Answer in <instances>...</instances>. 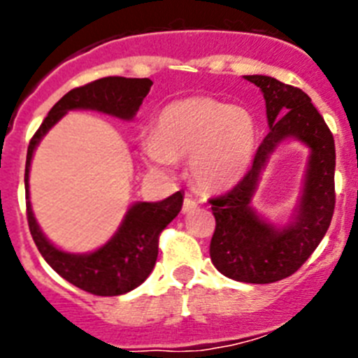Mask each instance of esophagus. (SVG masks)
Wrapping results in <instances>:
<instances>
[{
  "mask_svg": "<svg viewBox=\"0 0 358 358\" xmlns=\"http://www.w3.org/2000/svg\"><path fill=\"white\" fill-rule=\"evenodd\" d=\"M197 208V202L194 199L186 197L185 202H182V213H189V211H194Z\"/></svg>",
  "mask_w": 358,
  "mask_h": 358,
  "instance_id": "esophagus-1",
  "label": "esophagus"
}]
</instances>
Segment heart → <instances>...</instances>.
<instances>
[{
    "label": "heart",
    "instance_id": "1",
    "mask_svg": "<svg viewBox=\"0 0 358 358\" xmlns=\"http://www.w3.org/2000/svg\"><path fill=\"white\" fill-rule=\"evenodd\" d=\"M258 127L249 110L211 96L169 103L156 118L154 134L141 140L152 169L169 170L188 156V176L206 192L227 189L242 179L255 156Z\"/></svg>",
    "mask_w": 358,
    "mask_h": 358
}]
</instances>
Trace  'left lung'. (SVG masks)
I'll return each mask as SVG.
<instances>
[{"mask_svg":"<svg viewBox=\"0 0 358 358\" xmlns=\"http://www.w3.org/2000/svg\"><path fill=\"white\" fill-rule=\"evenodd\" d=\"M265 100L268 134L256 150L248 176L235 188L211 199L217 227L210 256L218 273L243 283H274L301 267L327 235L335 208V143L312 100L299 87L265 75H245ZM309 148L302 194L287 223L274 224L252 206L268 157L281 143Z\"/></svg>","mask_w":358,"mask_h":358,"instance_id":"1","label":"left lung"}]
</instances>
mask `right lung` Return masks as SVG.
<instances>
[{"mask_svg":"<svg viewBox=\"0 0 358 358\" xmlns=\"http://www.w3.org/2000/svg\"><path fill=\"white\" fill-rule=\"evenodd\" d=\"M150 78L106 77L71 90L50 109L34 134L27 152L24 189L31 238L43 258L59 276L94 296H120L140 287L157 260L159 233L182 208L185 192H176L157 202H134L116 233L91 252H68L50 242L37 224L30 202V166L37 145L69 110H96L113 118L131 122L150 91Z\"/></svg>","mask_w":358,"mask_h":358,"instance_id":"right-lung-1","label":"right lung"}]
</instances>
